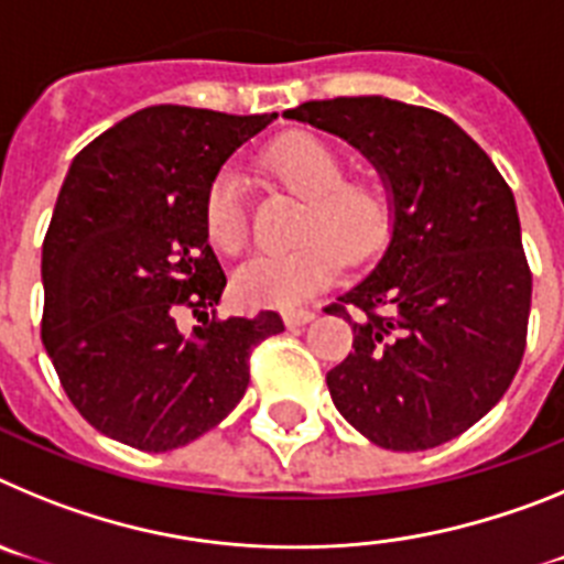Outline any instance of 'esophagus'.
<instances>
[{
  "label": "esophagus",
  "instance_id": "esophagus-1",
  "mask_svg": "<svg viewBox=\"0 0 564 564\" xmlns=\"http://www.w3.org/2000/svg\"><path fill=\"white\" fill-rule=\"evenodd\" d=\"M282 318H285L288 327H305L307 322H313V318H316V311H307V307H293V311L282 313Z\"/></svg>",
  "mask_w": 564,
  "mask_h": 564
}]
</instances>
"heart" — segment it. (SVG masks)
<instances>
[{"instance_id": "obj_1", "label": "heart", "mask_w": 564, "mask_h": 564, "mask_svg": "<svg viewBox=\"0 0 564 564\" xmlns=\"http://www.w3.org/2000/svg\"><path fill=\"white\" fill-rule=\"evenodd\" d=\"M265 166L276 181L305 197L291 251L251 257L234 273V293L242 305L296 307L327 288L350 262L370 259L390 234V200L370 177H344L347 163L325 138L291 132L265 152ZM203 223L214 248L234 253L246 246L248 214L242 181L223 169L203 203Z\"/></svg>"}]
</instances>
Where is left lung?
<instances>
[{
    "instance_id": "obj_1",
    "label": "left lung",
    "mask_w": 564,
    "mask_h": 564,
    "mask_svg": "<svg viewBox=\"0 0 564 564\" xmlns=\"http://www.w3.org/2000/svg\"><path fill=\"white\" fill-rule=\"evenodd\" d=\"M285 118L361 149L392 194L381 262L327 307L350 322L356 347L327 372L333 403L376 446L435 449L506 395L525 352L531 268L514 194L435 109L358 96Z\"/></svg>"
}]
</instances>
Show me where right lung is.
Returning <instances> with one entry per match:
<instances>
[{"label":"right lung","mask_w":564,"mask_h":564,"mask_svg":"<svg viewBox=\"0 0 564 564\" xmlns=\"http://www.w3.org/2000/svg\"><path fill=\"white\" fill-rule=\"evenodd\" d=\"M273 118L147 107L69 166L42 246V341L101 435L181 449L237 406L253 347L285 330L273 311L214 316L226 273L203 223L223 163ZM183 310L202 322L192 337L176 327Z\"/></svg>","instance_id":"add662e5"}]
</instances>
